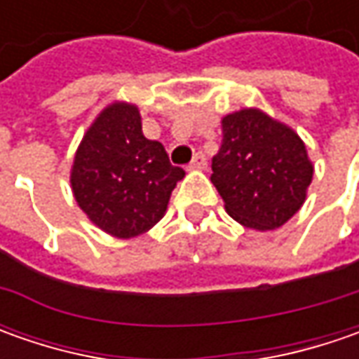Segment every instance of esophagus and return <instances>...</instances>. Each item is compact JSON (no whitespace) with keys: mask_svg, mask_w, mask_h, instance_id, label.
Returning a JSON list of instances; mask_svg holds the SVG:
<instances>
[{"mask_svg":"<svg viewBox=\"0 0 359 359\" xmlns=\"http://www.w3.org/2000/svg\"><path fill=\"white\" fill-rule=\"evenodd\" d=\"M187 168H189V170H205V168H208V159H205L203 154H196L194 159H191V163H189Z\"/></svg>","mask_w":359,"mask_h":359,"instance_id":"1","label":"esophagus"}]
</instances>
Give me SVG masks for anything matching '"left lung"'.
<instances>
[{
	"instance_id": "obj_1",
	"label": "left lung",
	"mask_w": 359,
	"mask_h": 359,
	"mask_svg": "<svg viewBox=\"0 0 359 359\" xmlns=\"http://www.w3.org/2000/svg\"><path fill=\"white\" fill-rule=\"evenodd\" d=\"M224 140L212 159V182L241 226L276 229L306 201L313 177L306 145L296 131L259 109L222 119Z\"/></svg>"
}]
</instances>
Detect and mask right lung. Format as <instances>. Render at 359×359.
I'll return each instance as SVG.
<instances>
[{"mask_svg": "<svg viewBox=\"0 0 359 359\" xmlns=\"http://www.w3.org/2000/svg\"><path fill=\"white\" fill-rule=\"evenodd\" d=\"M186 175L159 142L147 140L135 105H107L86 131L72 168L77 205L100 229L135 238L165 214L175 184Z\"/></svg>", "mask_w": 359, "mask_h": 359, "instance_id": "obj_1", "label": "right lung"}]
</instances>
